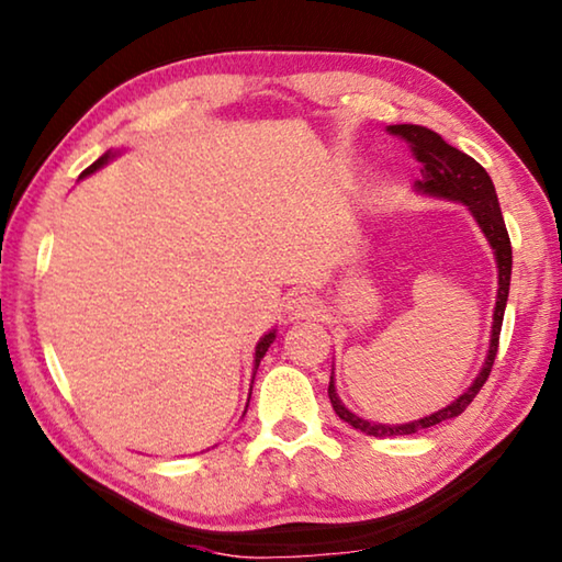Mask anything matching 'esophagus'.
<instances>
[{
	"label": "esophagus",
	"instance_id": "esophagus-1",
	"mask_svg": "<svg viewBox=\"0 0 562 562\" xmlns=\"http://www.w3.org/2000/svg\"><path fill=\"white\" fill-rule=\"evenodd\" d=\"M317 300L312 294H292L284 304V312H288L290 319H307L317 315Z\"/></svg>",
	"mask_w": 562,
	"mask_h": 562
}]
</instances>
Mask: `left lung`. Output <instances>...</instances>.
<instances>
[{
    "label": "left lung",
    "instance_id": "8db88e82",
    "mask_svg": "<svg viewBox=\"0 0 562 562\" xmlns=\"http://www.w3.org/2000/svg\"><path fill=\"white\" fill-rule=\"evenodd\" d=\"M386 131L392 133V136L406 140L408 148H412V156L422 164V180H416L414 183L416 193L429 195V198H441V201H453L469 207L475 225H479L481 233L486 235V240L493 250V258H496L498 292H496V307H493L491 341H488V351H486V359H483L481 372L475 374L471 386L465 389L459 398H453L449 406L439 408V412H434L424 418H416V422H408V424L367 422V418L349 412L345 402H341L335 386V372H331L329 389H327L331 408H335L341 422H347L349 426H355V429L364 431L369 436H379V439H384V436H406L422 429H431V426L449 422V418H456L465 412V406L473 402L475 394L481 392V386L486 384L493 359H496L503 312H506L508 290H510V268H513L510 237L506 231V223H503L496 188H493V180L486 173V168L475 164V160L471 156H465L463 150L446 144L439 133L426 126L398 123V126H386Z\"/></svg>",
    "mask_w": 562,
    "mask_h": 562
}]
</instances>
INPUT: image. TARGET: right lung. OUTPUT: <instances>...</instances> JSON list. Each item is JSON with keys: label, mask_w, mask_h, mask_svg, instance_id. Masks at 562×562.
I'll return each instance as SVG.
<instances>
[{"label": "right lung", "mask_w": 562, "mask_h": 562, "mask_svg": "<svg viewBox=\"0 0 562 562\" xmlns=\"http://www.w3.org/2000/svg\"><path fill=\"white\" fill-rule=\"evenodd\" d=\"M116 156H121V150H106V154H103L99 160H93V164H91L87 170H83V173H81L79 178H87V176H91V173H97L99 168L106 166L109 160H113V158H116ZM274 337H278V329H270L268 335H262V337H260L258 347H255V361H252V364H255V372H258V367H260V359L265 357V351L270 349V345H272V341H274ZM255 372H252V374H255ZM252 379H255V376H252ZM250 392H252V389H250ZM247 404H250V398H247ZM245 412H247V406H245Z\"/></svg>", "instance_id": "1"}]
</instances>
